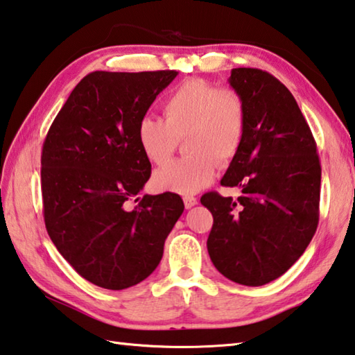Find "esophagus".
Segmentation results:
<instances>
[{"instance_id": "obj_1", "label": "esophagus", "mask_w": 355, "mask_h": 355, "mask_svg": "<svg viewBox=\"0 0 355 355\" xmlns=\"http://www.w3.org/2000/svg\"><path fill=\"white\" fill-rule=\"evenodd\" d=\"M183 202H184L186 208L189 209V208H192V206L197 205V198L192 197V196H184V197H183Z\"/></svg>"}]
</instances>
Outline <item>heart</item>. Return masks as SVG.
Wrapping results in <instances>:
<instances>
[{
    "label": "heart",
    "instance_id": "obj_1",
    "mask_svg": "<svg viewBox=\"0 0 355 355\" xmlns=\"http://www.w3.org/2000/svg\"><path fill=\"white\" fill-rule=\"evenodd\" d=\"M163 119L141 118L137 139L150 163L163 166L184 141L188 157L157 171L158 191L196 194L214 180L218 159L228 164L237 153L247 130V105L236 88L216 87L205 79H186L161 104Z\"/></svg>",
    "mask_w": 355,
    "mask_h": 355
}]
</instances>
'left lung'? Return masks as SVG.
<instances>
[{
	"mask_svg": "<svg viewBox=\"0 0 355 355\" xmlns=\"http://www.w3.org/2000/svg\"><path fill=\"white\" fill-rule=\"evenodd\" d=\"M230 85L247 105V130L222 186L241 197L200 198L214 223L206 242L214 267L242 286L279 278L318 227L321 166L317 143L284 83L257 68H234Z\"/></svg>",
	"mask_w": 355,
	"mask_h": 355,
	"instance_id": "obj_1",
	"label": "left lung"
}]
</instances>
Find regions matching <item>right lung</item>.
<instances>
[{
    "instance_id": "obj_1",
    "label": "right lung",
    "mask_w": 355,
    "mask_h": 355,
    "mask_svg": "<svg viewBox=\"0 0 355 355\" xmlns=\"http://www.w3.org/2000/svg\"><path fill=\"white\" fill-rule=\"evenodd\" d=\"M177 71H94L77 83L42 150L43 217L51 241L82 278L108 290L144 281L184 209L172 192L137 197L150 161L137 127Z\"/></svg>"
}]
</instances>
